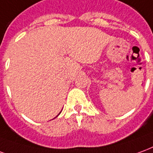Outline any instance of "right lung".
I'll return each instance as SVG.
<instances>
[{"mask_svg": "<svg viewBox=\"0 0 153 153\" xmlns=\"http://www.w3.org/2000/svg\"><path fill=\"white\" fill-rule=\"evenodd\" d=\"M60 113H61V112H59V114H60ZM59 115H58V116H59ZM58 116H57V117H58Z\"/></svg>", "mask_w": 153, "mask_h": 153, "instance_id": "add662e5", "label": "right lung"}]
</instances>
